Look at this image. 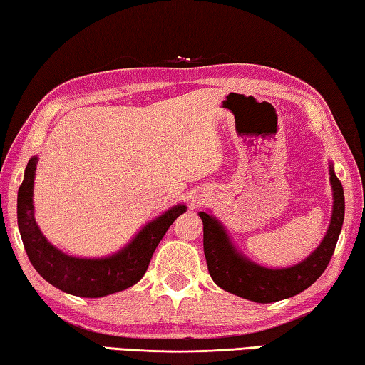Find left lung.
Returning <instances> with one entry per match:
<instances>
[{
    "instance_id": "1",
    "label": "left lung",
    "mask_w": 365,
    "mask_h": 365,
    "mask_svg": "<svg viewBox=\"0 0 365 365\" xmlns=\"http://www.w3.org/2000/svg\"><path fill=\"white\" fill-rule=\"evenodd\" d=\"M329 174L333 191L330 225L317 248L304 261L292 267L270 269L252 262L232 243L219 219L207 212L197 214L202 220V245L207 270L215 285L240 298L262 304L292 298L311 287L329 265L344 220L343 187L331 163Z\"/></svg>"
}]
</instances>
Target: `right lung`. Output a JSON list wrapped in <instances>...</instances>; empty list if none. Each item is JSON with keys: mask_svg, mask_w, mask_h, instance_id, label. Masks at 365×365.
Returning <instances> with one entry per match:
<instances>
[{"mask_svg": "<svg viewBox=\"0 0 365 365\" xmlns=\"http://www.w3.org/2000/svg\"><path fill=\"white\" fill-rule=\"evenodd\" d=\"M38 158H30L17 193V225L35 270L61 292L82 298H101L133 287L150 265L153 252L187 206L175 205L148 222L123 248L104 257H76L46 240L35 220L34 182Z\"/></svg>", "mask_w": 365, "mask_h": 365, "instance_id": "1", "label": "right lung"}]
</instances>
